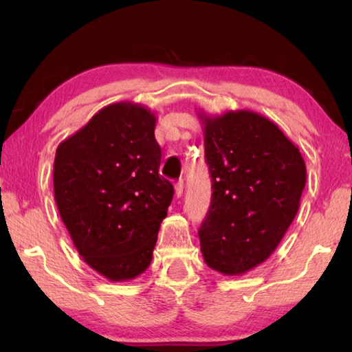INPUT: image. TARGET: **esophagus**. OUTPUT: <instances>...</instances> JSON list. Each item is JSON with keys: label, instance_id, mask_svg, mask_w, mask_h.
Instances as JSON below:
<instances>
[{"label": "esophagus", "instance_id": "esophagus-1", "mask_svg": "<svg viewBox=\"0 0 352 352\" xmlns=\"http://www.w3.org/2000/svg\"><path fill=\"white\" fill-rule=\"evenodd\" d=\"M183 188H184L183 182H178V183L175 184V195H177V197H182V194H183Z\"/></svg>", "mask_w": 352, "mask_h": 352}]
</instances>
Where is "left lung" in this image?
<instances>
[{
	"instance_id": "8db88e82",
	"label": "left lung",
	"mask_w": 352,
	"mask_h": 352,
	"mask_svg": "<svg viewBox=\"0 0 352 352\" xmlns=\"http://www.w3.org/2000/svg\"><path fill=\"white\" fill-rule=\"evenodd\" d=\"M199 118L212 182L200 250L210 269L243 275L275 252L294 222L306 164L300 148L259 113L201 111Z\"/></svg>"
}]
</instances>
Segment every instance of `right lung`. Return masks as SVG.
I'll list each match as a JSON object with an SVG mask.
<instances>
[{
	"mask_svg": "<svg viewBox=\"0 0 352 352\" xmlns=\"http://www.w3.org/2000/svg\"><path fill=\"white\" fill-rule=\"evenodd\" d=\"M157 118L144 105L99 110L57 147L54 197L82 259L113 283L151 265L174 186L160 177Z\"/></svg>",
	"mask_w": 352,
	"mask_h": 352,
	"instance_id": "obj_1",
	"label": "right lung"
}]
</instances>
